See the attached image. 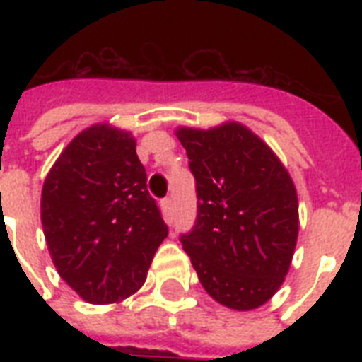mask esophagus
<instances>
[{"instance_id": "1", "label": "esophagus", "mask_w": 362, "mask_h": 362, "mask_svg": "<svg viewBox=\"0 0 362 362\" xmlns=\"http://www.w3.org/2000/svg\"><path fill=\"white\" fill-rule=\"evenodd\" d=\"M161 212H163V218L167 221H173V199L165 197L161 201Z\"/></svg>"}]
</instances>
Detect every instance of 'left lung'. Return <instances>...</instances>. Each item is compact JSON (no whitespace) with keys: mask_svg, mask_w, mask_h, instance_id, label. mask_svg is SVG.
Wrapping results in <instances>:
<instances>
[{"mask_svg":"<svg viewBox=\"0 0 362 362\" xmlns=\"http://www.w3.org/2000/svg\"><path fill=\"white\" fill-rule=\"evenodd\" d=\"M195 178L197 216L184 252L210 297L233 310L269 300L286 278L298 233L291 176L240 124L180 129Z\"/></svg>","mask_w":362,"mask_h":362,"instance_id":"1","label":"left lung"}]
</instances>
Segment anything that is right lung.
Segmentation results:
<instances>
[{
    "instance_id": "1",
    "label": "right lung",
    "mask_w": 362,
    "mask_h": 362,
    "mask_svg": "<svg viewBox=\"0 0 362 362\" xmlns=\"http://www.w3.org/2000/svg\"><path fill=\"white\" fill-rule=\"evenodd\" d=\"M41 221L59 276L92 304L135 293L169 233L135 139L105 124L76 135L54 163Z\"/></svg>"
}]
</instances>
